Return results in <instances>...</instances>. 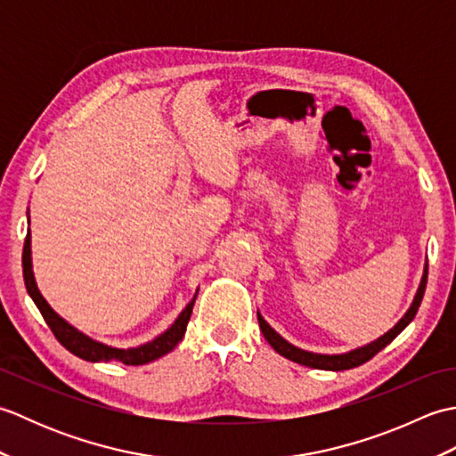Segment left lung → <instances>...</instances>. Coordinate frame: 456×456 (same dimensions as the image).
Returning a JSON list of instances; mask_svg holds the SVG:
<instances>
[{
  "label": "left lung",
  "instance_id": "8db88e82",
  "mask_svg": "<svg viewBox=\"0 0 456 456\" xmlns=\"http://www.w3.org/2000/svg\"><path fill=\"white\" fill-rule=\"evenodd\" d=\"M425 286H428V263H425V266H423V276H421V282H419L418 292H415V296H413V302H411L408 312L403 314V317L400 319V322L395 323L390 329V331H386L382 337H378V338H374V341L366 343L362 346H356V348H353V351H348V353L323 354V353L305 351V348H299V346L292 345L289 341H286L282 335L276 333L274 329L268 325L266 319L260 315V312H256V317H258L260 331H263L268 345L273 346L278 354L286 356L288 361H294L297 364H304V366H309V368H319V370H335V372L337 370H348V368L361 366L366 361H370V358L376 353H380L386 345H390L394 338L398 337L403 331V329L413 322V317H415V314H418L419 304H421L423 294H425Z\"/></svg>",
  "mask_w": 456,
  "mask_h": 456
}]
</instances>
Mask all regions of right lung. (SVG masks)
<instances>
[{
    "instance_id": "obj_1",
    "label": "right lung",
    "mask_w": 456,
    "mask_h": 456,
    "mask_svg": "<svg viewBox=\"0 0 456 456\" xmlns=\"http://www.w3.org/2000/svg\"><path fill=\"white\" fill-rule=\"evenodd\" d=\"M23 278H25V286H27L28 296H31L35 305L38 307V312L43 314L46 325L51 327V331L54 333L58 341H61V345L64 348H68L72 354L80 356V358H84V361H90V362L118 361V362H123L127 366H139V364H147V362L157 361V358H160L164 354H168L172 348L182 341L183 333H186L191 309H193V304H196V297H198V289H196L191 302L182 309V314L176 317V322H174L167 329V331L160 333L159 337H154L152 341L142 343L139 346H131V348H118V346L105 345L102 341H95V338L82 333L80 329H76L74 325L68 323L64 317L58 315L51 307V304H48L43 297L41 289H38V286L35 282V274H33L31 231L27 233L25 247H23Z\"/></svg>"
}]
</instances>
